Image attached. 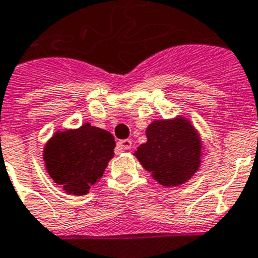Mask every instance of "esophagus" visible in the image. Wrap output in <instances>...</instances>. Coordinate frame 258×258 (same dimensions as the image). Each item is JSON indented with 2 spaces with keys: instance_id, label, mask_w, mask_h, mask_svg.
I'll use <instances>...</instances> for the list:
<instances>
[{
  "instance_id": "esophagus-1",
  "label": "esophagus",
  "mask_w": 258,
  "mask_h": 258,
  "mask_svg": "<svg viewBox=\"0 0 258 258\" xmlns=\"http://www.w3.org/2000/svg\"><path fill=\"white\" fill-rule=\"evenodd\" d=\"M132 148V141L131 140H121V141L117 142V149L120 152H124V150H129Z\"/></svg>"
}]
</instances>
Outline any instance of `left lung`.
<instances>
[{
	"mask_svg": "<svg viewBox=\"0 0 258 258\" xmlns=\"http://www.w3.org/2000/svg\"><path fill=\"white\" fill-rule=\"evenodd\" d=\"M145 134L148 141L138 146L134 157L163 187L184 184L201 169L203 142L186 116L152 121Z\"/></svg>",
	"mask_w": 258,
	"mask_h": 258,
	"instance_id": "obj_1",
	"label": "left lung"
}]
</instances>
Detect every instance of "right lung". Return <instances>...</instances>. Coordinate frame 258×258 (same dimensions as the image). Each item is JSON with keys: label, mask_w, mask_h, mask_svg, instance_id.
Instances as JSON below:
<instances>
[{"label": "right lung", "mask_w": 258, "mask_h": 258, "mask_svg": "<svg viewBox=\"0 0 258 258\" xmlns=\"http://www.w3.org/2000/svg\"><path fill=\"white\" fill-rule=\"evenodd\" d=\"M114 148L113 136L89 122L57 129L44 144V169L66 194L83 197L103 176Z\"/></svg>", "instance_id": "obj_1"}]
</instances>
